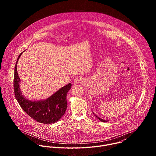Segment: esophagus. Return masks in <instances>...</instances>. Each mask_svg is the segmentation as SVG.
Masks as SVG:
<instances>
[{
  "mask_svg": "<svg viewBox=\"0 0 156 156\" xmlns=\"http://www.w3.org/2000/svg\"><path fill=\"white\" fill-rule=\"evenodd\" d=\"M73 82H74V83H75V84L82 83L84 82V80H83V78H81V77H80V76H78V77H76V78L74 79Z\"/></svg>",
  "mask_w": 156,
  "mask_h": 156,
  "instance_id": "34e87169",
  "label": "esophagus"
}]
</instances>
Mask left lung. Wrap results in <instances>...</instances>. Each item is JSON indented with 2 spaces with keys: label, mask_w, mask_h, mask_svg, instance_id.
Here are the masks:
<instances>
[{
  "label": "left lung",
  "mask_w": 156,
  "mask_h": 156,
  "mask_svg": "<svg viewBox=\"0 0 156 156\" xmlns=\"http://www.w3.org/2000/svg\"><path fill=\"white\" fill-rule=\"evenodd\" d=\"M94 115L96 117V118L98 119H99V120H100V121H101V122H107L108 120H103V119H101V118H99V117H98L96 115H95L94 114Z\"/></svg>",
  "instance_id": "obj_1"
}]
</instances>
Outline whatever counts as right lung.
Returning a JSON list of instances; mask_svg holds the SVG:
<instances>
[{"label":"right lung","instance_id":"add662e5","mask_svg":"<svg viewBox=\"0 0 156 156\" xmlns=\"http://www.w3.org/2000/svg\"><path fill=\"white\" fill-rule=\"evenodd\" d=\"M23 52L19 55L15 66L13 87L16 99L22 109L36 121L45 124L55 123L65 113L67 107L66 94L71 89L72 84L62 87L45 101H30L25 99L20 90V80L16 69L18 58Z\"/></svg>","mask_w":156,"mask_h":156}]
</instances>
